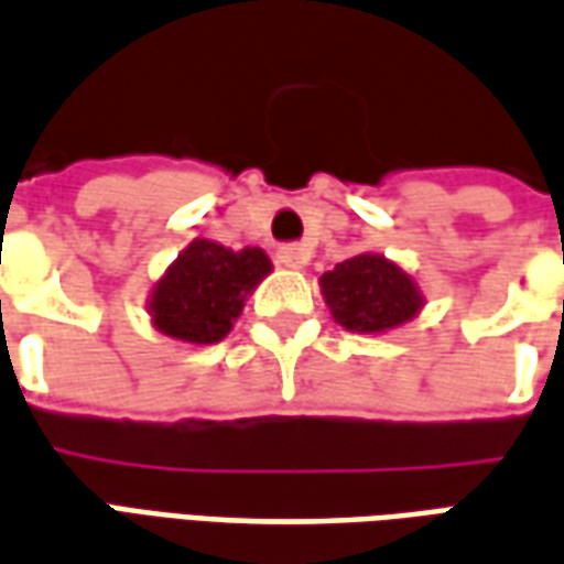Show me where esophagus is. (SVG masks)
<instances>
[{
    "mask_svg": "<svg viewBox=\"0 0 564 564\" xmlns=\"http://www.w3.org/2000/svg\"><path fill=\"white\" fill-rule=\"evenodd\" d=\"M275 258H279V263H285V267H304L306 260H310V245H301V242L279 245Z\"/></svg>",
    "mask_w": 564,
    "mask_h": 564,
    "instance_id": "obj_1",
    "label": "esophagus"
}]
</instances>
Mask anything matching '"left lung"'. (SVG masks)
Listing matches in <instances>:
<instances>
[{
  "instance_id": "8db88e82",
  "label": "left lung",
  "mask_w": 564,
  "mask_h": 564,
  "mask_svg": "<svg viewBox=\"0 0 564 564\" xmlns=\"http://www.w3.org/2000/svg\"><path fill=\"white\" fill-rule=\"evenodd\" d=\"M322 294L334 319L359 334H378L421 310L417 285L380 254H359L322 275Z\"/></svg>"
}]
</instances>
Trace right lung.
<instances>
[{
	"label": "right lung",
	"instance_id": "add662e5",
	"mask_svg": "<svg viewBox=\"0 0 564 564\" xmlns=\"http://www.w3.org/2000/svg\"><path fill=\"white\" fill-rule=\"evenodd\" d=\"M267 273L270 258L260 248L230 251L196 239L153 291V322L186 344H215L230 332L248 291Z\"/></svg>",
	"mask_w": 564,
	"mask_h": 564
}]
</instances>
